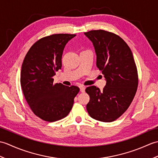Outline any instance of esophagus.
Masks as SVG:
<instances>
[{"label":"esophagus","instance_id":"obj_1","mask_svg":"<svg viewBox=\"0 0 158 158\" xmlns=\"http://www.w3.org/2000/svg\"><path fill=\"white\" fill-rule=\"evenodd\" d=\"M85 89V86H84V85L80 86V91H81V92H84Z\"/></svg>","mask_w":158,"mask_h":158}]
</instances>
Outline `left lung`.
I'll return each instance as SVG.
<instances>
[{
	"label": "left lung",
	"instance_id": "8db88e82",
	"mask_svg": "<svg viewBox=\"0 0 158 158\" xmlns=\"http://www.w3.org/2000/svg\"><path fill=\"white\" fill-rule=\"evenodd\" d=\"M93 43L96 66L106 80L102 91L88 87L86 109L90 117L103 122L118 119L128 109L139 84L138 71L129 46L119 36L103 30L84 32Z\"/></svg>",
	"mask_w": 158,
	"mask_h": 158
}]
</instances>
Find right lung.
I'll list each match as a JSON object with an SVG mask.
<instances>
[{
  "label": "right lung",
  "instance_id": "1",
  "mask_svg": "<svg viewBox=\"0 0 158 158\" xmlns=\"http://www.w3.org/2000/svg\"><path fill=\"white\" fill-rule=\"evenodd\" d=\"M76 35L53 34L35 42L23 60L20 83L26 102L41 119L53 122L64 118L72 109L77 86L53 84V77L61 69L63 50Z\"/></svg>",
  "mask_w": 158,
  "mask_h": 158
}]
</instances>
